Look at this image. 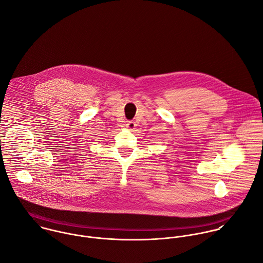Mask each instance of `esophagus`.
Here are the masks:
<instances>
[{"label": "esophagus", "instance_id": "34e87169", "mask_svg": "<svg viewBox=\"0 0 263 263\" xmlns=\"http://www.w3.org/2000/svg\"><path fill=\"white\" fill-rule=\"evenodd\" d=\"M126 127H127L129 130H134L135 127H136V124H135V122H133V121H128V123L126 124Z\"/></svg>", "mask_w": 263, "mask_h": 263}]
</instances>
